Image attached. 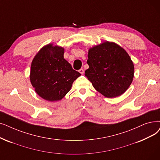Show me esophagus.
Wrapping results in <instances>:
<instances>
[{"mask_svg": "<svg viewBox=\"0 0 160 160\" xmlns=\"http://www.w3.org/2000/svg\"><path fill=\"white\" fill-rule=\"evenodd\" d=\"M79 72H80V73L81 74H84V70L83 68H81V69H80L79 70Z\"/></svg>", "mask_w": 160, "mask_h": 160, "instance_id": "34e87169", "label": "esophagus"}]
</instances>
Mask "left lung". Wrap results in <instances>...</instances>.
Segmentation results:
<instances>
[{"label":"left lung","mask_w":160,"mask_h":160,"mask_svg":"<svg viewBox=\"0 0 160 160\" xmlns=\"http://www.w3.org/2000/svg\"><path fill=\"white\" fill-rule=\"evenodd\" d=\"M85 76L97 92L108 98L123 94L133 81L134 65L129 55L118 44L105 42L90 48Z\"/></svg>","instance_id":"1"}]
</instances>
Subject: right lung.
<instances>
[{"label": "right lung", "instance_id": "1", "mask_svg": "<svg viewBox=\"0 0 160 160\" xmlns=\"http://www.w3.org/2000/svg\"><path fill=\"white\" fill-rule=\"evenodd\" d=\"M64 49L48 44L33 59L30 80L37 93L45 100H61L81 75L64 59Z\"/></svg>", "mask_w": 160, "mask_h": 160}]
</instances>
